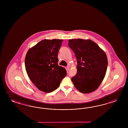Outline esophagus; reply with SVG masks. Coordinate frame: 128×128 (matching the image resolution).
<instances>
[{
  "label": "esophagus",
  "mask_w": 128,
  "mask_h": 128,
  "mask_svg": "<svg viewBox=\"0 0 128 128\" xmlns=\"http://www.w3.org/2000/svg\"><path fill=\"white\" fill-rule=\"evenodd\" d=\"M70 69V67L69 66H67L66 67V70H69Z\"/></svg>",
  "instance_id": "obj_1"
}]
</instances>
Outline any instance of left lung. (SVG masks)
Segmentation results:
<instances>
[{
	"label": "left lung",
	"instance_id": "left-lung-1",
	"mask_svg": "<svg viewBox=\"0 0 128 128\" xmlns=\"http://www.w3.org/2000/svg\"><path fill=\"white\" fill-rule=\"evenodd\" d=\"M68 45L77 59V73L71 80L82 93H89L97 89L106 74L108 65L105 52L90 39H74Z\"/></svg>",
	"mask_w": 128,
	"mask_h": 128
}]
</instances>
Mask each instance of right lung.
<instances>
[{
	"mask_svg": "<svg viewBox=\"0 0 128 128\" xmlns=\"http://www.w3.org/2000/svg\"><path fill=\"white\" fill-rule=\"evenodd\" d=\"M62 39H44L28 51L25 65L28 76L39 90L49 93L56 89L66 74L59 66L58 52Z\"/></svg>",
	"mask_w": 128,
	"mask_h": 128,
	"instance_id": "add662e5",
	"label": "right lung"
}]
</instances>
